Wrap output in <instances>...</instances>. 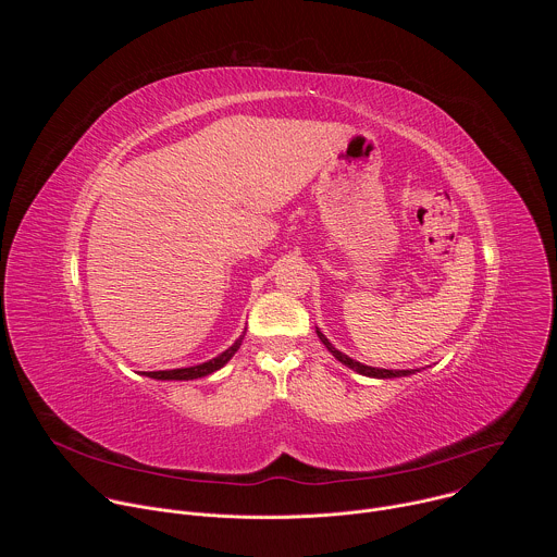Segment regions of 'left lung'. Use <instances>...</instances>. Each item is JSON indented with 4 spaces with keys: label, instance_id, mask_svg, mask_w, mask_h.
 Listing matches in <instances>:
<instances>
[{
    "label": "left lung",
    "instance_id": "left-lung-1",
    "mask_svg": "<svg viewBox=\"0 0 557 557\" xmlns=\"http://www.w3.org/2000/svg\"><path fill=\"white\" fill-rule=\"evenodd\" d=\"M317 337L322 339V344L329 348V352L337 359V361H342L344 366H348L350 370H355V372H359V374H363V376H372V379H394V376H410V374H414V372H419V370H385V368H372V366H363V363H359V361H355V359H350L348 355H344V352H339L329 339H326V335L317 329Z\"/></svg>",
    "mask_w": 557,
    "mask_h": 557
}]
</instances>
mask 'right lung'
Segmentation results:
<instances>
[{"label":"right lung","mask_w":557,"mask_h":557,"mask_svg":"<svg viewBox=\"0 0 557 557\" xmlns=\"http://www.w3.org/2000/svg\"><path fill=\"white\" fill-rule=\"evenodd\" d=\"M247 333V331H245ZM245 333L235 339V344L231 348H226L222 355L200 363V366H191V368H176V370H158V372H147V376L151 379H163V381H189V379H200V376H207L215 370H220L235 352L237 348L243 346V339H245Z\"/></svg>","instance_id":"add662e5"}]
</instances>
